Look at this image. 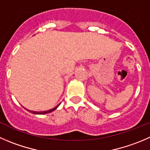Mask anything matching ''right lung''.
<instances>
[{"mask_svg":"<svg viewBox=\"0 0 150 150\" xmlns=\"http://www.w3.org/2000/svg\"><path fill=\"white\" fill-rule=\"evenodd\" d=\"M59 105H60V104H59ZM59 105H58L57 106H56V107L50 109V110H45V111H40V112H39V111H33V110H28V109H26V108L25 109L28 110V111L30 112V113H32V114H48V113H50V112H52V111H53V110H56V109L58 107H59Z\"/></svg>","mask_w":150,"mask_h":150,"instance_id":"right-lung-1","label":"right lung"}]
</instances>
